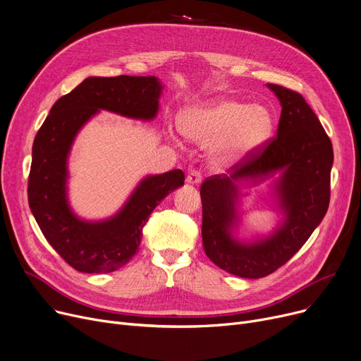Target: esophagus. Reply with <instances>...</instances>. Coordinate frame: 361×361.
Segmentation results:
<instances>
[{
    "label": "esophagus",
    "instance_id": "esophagus-1",
    "mask_svg": "<svg viewBox=\"0 0 361 361\" xmlns=\"http://www.w3.org/2000/svg\"><path fill=\"white\" fill-rule=\"evenodd\" d=\"M185 181H187L188 184H192V185H197V184L202 183V174L199 173V171H195V169H193V171H190V173H188Z\"/></svg>",
    "mask_w": 361,
    "mask_h": 361
}]
</instances>
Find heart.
<instances>
[{
    "mask_svg": "<svg viewBox=\"0 0 361 361\" xmlns=\"http://www.w3.org/2000/svg\"><path fill=\"white\" fill-rule=\"evenodd\" d=\"M183 135L195 143H215V161L230 165L250 157L274 131L272 112L233 98H216L180 114Z\"/></svg>",
    "mask_w": 361,
    "mask_h": 361,
    "instance_id": "obj_1",
    "label": "heart"
}]
</instances>
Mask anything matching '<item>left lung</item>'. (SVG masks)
<instances>
[{
  "instance_id": "left-lung-1",
  "label": "left lung",
  "mask_w": 361,
  "mask_h": 361,
  "mask_svg": "<svg viewBox=\"0 0 361 361\" xmlns=\"http://www.w3.org/2000/svg\"><path fill=\"white\" fill-rule=\"evenodd\" d=\"M281 104L276 137L230 176H214L200 187L206 256L240 278L257 279L275 272L305 244L324 219L331 197L332 143L300 93L267 85ZM274 178V205L281 216L268 236L241 240L239 196L243 183Z\"/></svg>"
}]
</instances>
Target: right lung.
<instances>
[{
    "instance_id": "add662e5",
    "label": "right lung",
    "mask_w": 361,
    "mask_h": 361,
    "mask_svg": "<svg viewBox=\"0 0 361 361\" xmlns=\"http://www.w3.org/2000/svg\"><path fill=\"white\" fill-rule=\"evenodd\" d=\"M162 89L155 75L87 78L54 104L37 131L29 206L48 243L75 271L106 274L124 267L139 249L149 215L164 197L184 185L181 169L146 176L117 214L98 221L80 218L68 200V157L83 126L102 109L133 120H154Z\"/></svg>"
}]
</instances>
